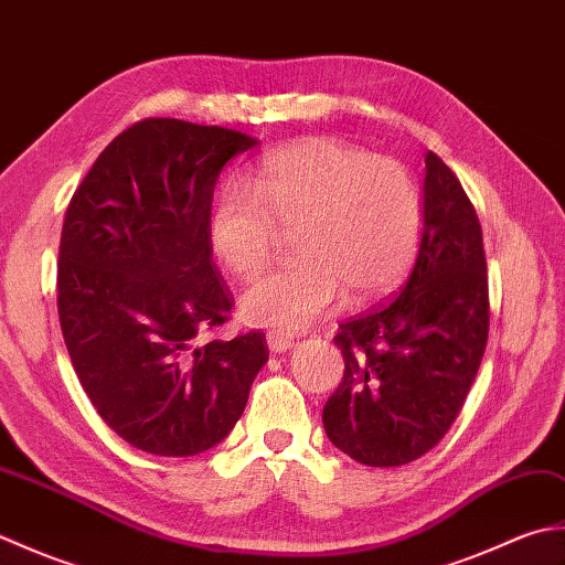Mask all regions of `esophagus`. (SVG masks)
Segmentation results:
<instances>
[{
    "label": "esophagus",
    "instance_id": "obj_1",
    "mask_svg": "<svg viewBox=\"0 0 565 565\" xmlns=\"http://www.w3.org/2000/svg\"><path fill=\"white\" fill-rule=\"evenodd\" d=\"M267 344H269V350L271 352H289L291 347H294V340L291 338H286V334H279V332H269L267 334Z\"/></svg>",
    "mask_w": 565,
    "mask_h": 565
}]
</instances>
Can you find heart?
<instances>
[{
  "label": "heart",
  "instance_id": "heart-1",
  "mask_svg": "<svg viewBox=\"0 0 565 565\" xmlns=\"http://www.w3.org/2000/svg\"><path fill=\"white\" fill-rule=\"evenodd\" d=\"M279 224L298 259L262 271L239 294V313L271 332H301L338 303L379 296L411 267L419 194L398 160L371 158L334 138H308L264 154L245 184H227L209 213V245L227 271L269 259Z\"/></svg>",
  "mask_w": 565,
  "mask_h": 565
}]
</instances>
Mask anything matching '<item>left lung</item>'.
<instances>
[{
	"label": "left lung",
	"mask_w": 565,
	"mask_h": 565,
	"mask_svg": "<svg viewBox=\"0 0 565 565\" xmlns=\"http://www.w3.org/2000/svg\"><path fill=\"white\" fill-rule=\"evenodd\" d=\"M423 239L388 301L340 326L344 376L322 425L366 466H403L437 447L459 417L488 342L483 231L459 179L425 158Z\"/></svg>",
	"instance_id": "8db88e82"
}]
</instances>
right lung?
<instances>
[{
	"instance_id": "1",
	"label": "right lung",
	"mask_w": 565,
	"mask_h": 565,
	"mask_svg": "<svg viewBox=\"0 0 565 565\" xmlns=\"http://www.w3.org/2000/svg\"><path fill=\"white\" fill-rule=\"evenodd\" d=\"M239 130L146 118L116 136L65 211L60 330L92 405L118 437L158 456L223 441L267 364L264 332L233 340V294L213 262L209 213Z\"/></svg>"
}]
</instances>
